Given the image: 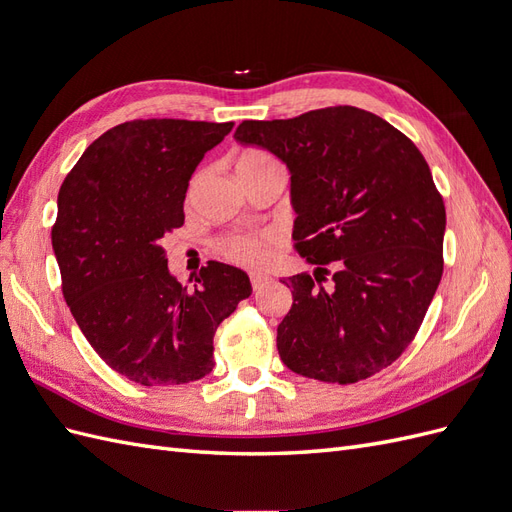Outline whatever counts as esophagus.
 <instances>
[{
    "label": "esophagus",
    "mask_w": 512,
    "mask_h": 512,
    "mask_svg": "<svg viewBox=\"0 0 512 512\" xmlns=\"http://www.w3.org/2000/svg\"><path fill=\"white\" fill-rule=\"evenodd\" d=\"M267 280H269L267 275H262V273H250V282H252V288H254V290H258V288L265 286V284H267Z\"/></svg>",
    "instance_id": "34e87169"
}]
</instances>
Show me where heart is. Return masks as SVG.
<instances>
[{
  "instance_id": "heart-1",
  "label": "heart",
  "mask_w": 512,
  "mask_h": 512,
  "mask_svg": "<svg viewBox=\"0 0 512 512\" xmlns=\"http://www.w3.org/2000/svg\"><path fill=\"white\" fill-rule=\"evenodd\" d=\"M273 164L277 162L269 156V153L260 149H245L237 160V173H247V170L267 168ZM194 185H196V179L192 181V188ZM269 245H271V235H267V232H262V235H235L220 243V252L226 260L235 262V265L260 267L265 265V260L269 258Z\"/></svg>"
}]
</instances>
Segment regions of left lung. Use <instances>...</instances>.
I'll return each instance as SVG.
<instances>
[{"mask_svg":"<svg viewBox=\"0 0 512 512\" xmlns=\"http://www.w3.org/2000/svg\"><path fill=\"white\" fill-rule=\"evenodd\" d=\"M235 141L286 164L297 213L292 239L316 265L314 275L284 282L292 290L277 327L284 365L339 384L389 367L410 346L442 280L446 211L421 151L356 106L243 121Z\"/></svg>","mask_w":512,"mask_h":512,"instance_id":"obj_1","label":"left lung"}]
</instances>
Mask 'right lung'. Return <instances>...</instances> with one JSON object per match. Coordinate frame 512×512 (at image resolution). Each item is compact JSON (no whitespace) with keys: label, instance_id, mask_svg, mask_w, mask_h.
I'll return each mask as SVG.
<instances>
[{"label":"right lung","instance_id":"add662e5","mask_svg":"<svg viewBox=\"0 0 512 512\" xmlns=\"http://www.w3.org/2000/svg\"><path fill=\"white\" fill-rule=\"evenodd\" d=\"M235 123L136 119L104 132L57 196L53 252L70 312L102 361L143 386H173L213 369V335L252 294L245 271L209 262L181 286L164 235L205 153Z\"/></svg>","mask_w":512,"mask_h":512}]
</instances>
